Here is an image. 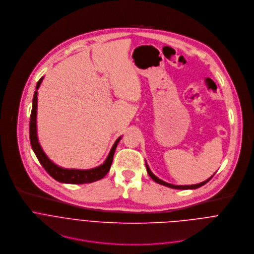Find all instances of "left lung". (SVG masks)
I'll list each match as a JSON object with an SVG mask.
<instances>
[{
    "instance_id": "left-lung-1",
    "label": "left lung",
    "mask_w": 254,
    "mask_h": 254,
    "mask_svg": "<svg viewBox=\"0 0 254 254\" xmlns=\"http://www.w3.org/2000/svg\"><path fill=\"white\" fill-rule=\"evenodd\" d=\"M146 168H147V171H148V174L150 175V177L155 181L156 183H158V184H161V185H163V186H166V187H169V188H173V189H180V190H188V189H191V190H194V189H197V188H199V187H201V186H203V185H205L207 182H209V181L212 179V177L215 175H213L212 177H210L209 179H207L206 181H204V182H202V183H199V184H196V185H173V184H169V183H167V182H165V181H163V180H161V179H159L157 176H155L154 174H153V172L151 171V169H150V167H149V165L146 163Z\"/></svg>"
}]
</instances>
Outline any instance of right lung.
Returning a JSON list of instances; mask_svg holds the SVG:
<instances>
[{"label":"right lung","instance_id":"add662e5","mask_svg":"<svg viewBox=\"0 0 254 254\" xmlns=\"http://www.w3.org/2000/svg\"><path fill=\"white\" fill-rule=\"evenodd\" d=\"M44 77H41L39 81L36 85V90L34 92L33 97V103H32V112L30 117V125H29V132H30V141L31 147L37 157L38 161L42 165V167L46 170V172L56 181L60 183L65 184H87L92 183L95 181H98L102 179L111 169L114 155L116 152V149L118 147L119 141L122 139V136H120L108 154L106 160L103 162V164L99 165L98 167L87 169V170H79V169H66L57 166L54 164L44 153L43 149L41 148L40 143L38 141V135H37V103H38V88L40 87L42 80Z\"/></svg>","mask_w":254,"mask_h":254}]
</instances>
